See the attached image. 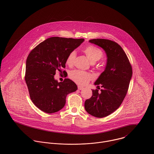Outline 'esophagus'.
I'll return each instance as SVG.
<instances>
[{"label": "esophagus", "instance_id": "1", "mask_svg": "<svg viewBox=\"0 0 154 154\" xmlns=\"http://www.w3.org/2000/svg\"><path fill=\"white\" fill-rule=\"evenodd\" d=\"M83 87H81V86H78V89L79 90H81V89H83Z\"/></svg>", "mask_w": 154, "mask_h": 154}]
</instances>
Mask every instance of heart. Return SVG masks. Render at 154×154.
Listing matches in <instances>:
<instances>
[{
    "label": "heart",
    "mask_w": 154,
    "mask_h": 154,
    "mask_svg": "<svg viewBox=\"0 0 154 154\" xmlns=\"http://www.w3.org/2000/svg\"><path fill=\"white\" fill-rule=\"evenodd\" d=\"M82 52L85 54L91 63H95L102 58L103 56L102 51L99 48L92 45H89L84 48L82 49ZM75 57V52L74 51L70 52L66 57V65L70 67L73 66ZM69 77L76 84L81 85L87 84L92 78L91 74L79 70H74L72 71L69 74Z\"/></svg>",
    "instance_id": "heart-1"
}]
</instances>
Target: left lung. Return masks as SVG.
Masks as SVG:
<instances>
[{"mask_svg": "<svg viewBox=\"0 0 154 154\" xmlns=\"http://www.w3.org/2000/svg\"><path fill=\"white\" fill-rule=\"evenodd\" d=\"M90 43L103 48L107 54L105 70L95 84L100 89H92L91 97L87 99L84 106L87 112L97 118L109 116L119 108L128 92L132 76V67L122 47L116 42L103 38H95Z\"/></svg>", "mask_w": 154, "mask_h": 154, "instance_id": "left-lung-1", "label": "left lung"}]
</instances>
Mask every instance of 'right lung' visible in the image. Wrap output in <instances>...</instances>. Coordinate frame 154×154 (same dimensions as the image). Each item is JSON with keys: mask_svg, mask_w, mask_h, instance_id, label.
Returning a JSON list of instances; mask_svg holds the SVG:
<instances>
[{"mask_svg": "<svg viewBox=\"0 0 154 154\" xmlns=\"http://www.w3.org/2000/svg\"><path fill=\"white\" fill-rule=\"evenodd\" d=\"M84 38L52 37L38 44L30 52L26 62L25 80L32 102L42 111L51 114L61 110L66 96L77 89L73 81L54 79L56 72L65 68L68 54L77 48ZM65 77V70L63 71Z\"/></svg>", "mask_w": 154, "mask_h": 154, "instance_id": "right-lung-1", "label": "right lung"}]
</instances>
